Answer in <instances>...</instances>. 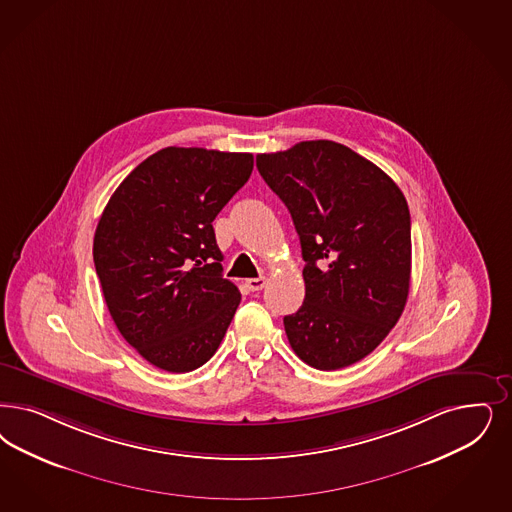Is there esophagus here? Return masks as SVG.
Wrapping results in <instances>:
<instances>
[{
	"label": "esophagus",
	"mask_w": 512,
	"mask_h": 512,
	"mask_svg": "<svg viewBox=\"0 0 512 512\" xmlns=\"http://www.w3.org/2000/svg\"><path fill=\"white\" fill-rule=\"evenodd\" d=\"M266 285V278H251V280H247L246 287L249 291H261L263 287Z\"/></svg>",
	"instance_id": "esophagus-1"
}]
</instances>
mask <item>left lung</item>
<instances>
[{"instance_id": "8db88e82", "label": "left lung", "mask_w": 512, "mask_h": 512, "mask_svg": "<svg viewBox=\"0 0 512 512\" xmlns=\"http://www.w3.org/2000/svg\"><path fill=\"white\" fill-rule=\"evenodd\" d=\"M291 213L304 259V302L283 318L293 352L319 371L353 365L388 336L410 287L405 194L371 160L336 141L257 155Z\"/></svg>"}]
</instances>
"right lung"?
Returning <instances> with one entry per match:
<instances>
[{
    "instance_id": "obj_1",
    "label": "right lung",
    "mask_w": 512,
    "mask_h": 512,
    "mask_svg": "<svg viewBox=\"0 0 512 512\" xmlns=\"http://www.w3.org/2000/svg\"><path fill=\"white\" fill-rule=\"evenodd\" d=\"M253 170L251 153L166 147L109 198L94 234V266L124 340L168 372L217 352L240 304L223 278L213 219Z\"/></svg>"
}]
</instances>
